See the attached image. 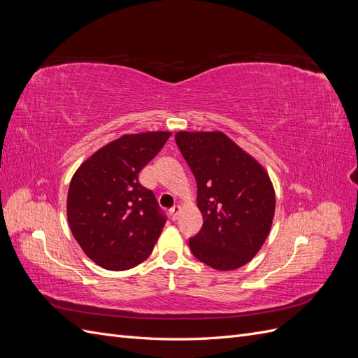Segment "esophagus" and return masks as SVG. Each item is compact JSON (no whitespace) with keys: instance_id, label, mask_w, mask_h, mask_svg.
Instances as JSON below:
<instances>
[{"instance_id":"obj_1","label":"esophagus","mask_w":358,"mask_h":358,"mask_svg":"<svg viewBox=\"0 0 358 358\" xmlns=\"http://www.w3.org/2000/svg\"><path fill=\"white\" fill-rule=\"evenodd\" d=\"M179 213H180V206H179V204L173 206L171 210H170V216H171V220H173V221H176V220H178V216H179Z\"/></svg>"}]
</instances>
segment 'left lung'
<instances>
[{
	"mask_svg": "<svg viewBox=\"0 0 358 358\" xmlns=\"http://www.w3.org/2000/svg\"><path fill=\"white\" fill-rule=\"evenodd\" d=\"M175 138L197 180L203 215L189 239L194 257L222 272L245 266L272 229L276 199L267 171L221 131H178Z\"/></svg>",
	"mask_w": 358,
	"mask_h": 358,
	"instance_id": "obj_1",
	"label": "left lung"
}]
</instances>
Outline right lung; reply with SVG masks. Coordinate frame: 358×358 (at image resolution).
I'll list each match as a JSON object with an SVG mask.
<instances>
[{"mask_svg": "<svg viewBox=\"0 0 358 358\" xmlns=\"http://www.w3.org/2000/svg\"><path fill=\"white\" fill-rule=\"evenodd\" d=\"M170 131L124 134L94 152L71 178L67 218L82 251L103 268L128 270L152 252L164 229L154 192L138 173Z\"/></svg>", "mask_w": 358, "mask_h": 358, "instance_id": "add662e5", "label": "right lung"}]
</instances>
